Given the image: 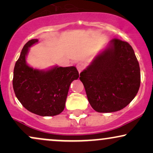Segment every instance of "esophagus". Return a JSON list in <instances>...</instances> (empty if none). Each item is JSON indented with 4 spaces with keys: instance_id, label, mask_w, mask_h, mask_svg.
Segmentation results:
<instances>
[{
    "instance_id": "1",
    "label": "esophagus",
    "mask_w": 153,
    "mask_h": 153,
    "mask_svg": "<svg viewBox=\"0 0 153 153\" xmlns=\"http://www.w3.org/2000/svg\"><path fill=\"white\" fill-rule=\"evenodd\" d=\"M76 68L77 69H78L79 73H80V72L82 71V70L84 68V64L82 62H78V64H77Z\"/></svg>"
}]
</instances>
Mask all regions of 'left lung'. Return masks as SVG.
Listing matches in <instances>:
<instances>
[{"label":"left lung","instance_id":"1","mask_svg":"<svg viewBox=\"0 0 153 153\" xmlns=\"http://www.w3.org/2000/svg\"><path fill=\"white\" fill-rule=\"evenodd\" d=\"M91 107L109 113L126 107L140 86V69L132 47L119 39L111 40L80 74Z\"/></svg>","mask_w":153,"mask_h":153}]
</instances>
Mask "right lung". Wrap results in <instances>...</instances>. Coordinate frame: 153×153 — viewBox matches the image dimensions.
Here are the masks:
<instances>
[{"label":"right lung","mask_w":153,"mask_h":153,"mask_svg":"<svg viewBox=\"0 0 153 153\" xmlns=\"http://www.w3.org/2000/svg\"><path fill=\"white\" fill-rule=\"evenodd\" d=\"M37 42L36 39H31L23 47L13 70V90L23 106L31 113L55 116L64 110L70 85L79 78V73L74 66L39 71L28 65L29 47Z\"/></svg>","instance_id":"add662e5"}]
</instances>
